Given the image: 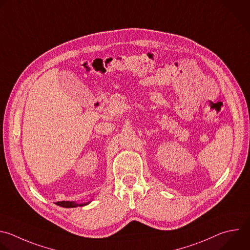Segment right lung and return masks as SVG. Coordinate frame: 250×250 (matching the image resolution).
Segmentation results:
<instances>
[{
    "label": "right lung",
    "mask_w": 250,
    "mask_h": 250,
    "mask_svg": "<svg viewBox=\"0 0 250 250\" xmlns=\"http://www.w3.org/2000/svg\"><path fill=\"white\" fill-rule=\"evenodd\" d=\"M91 201L89 202H86V203H75L74 201H59V202H56L57 205L61 206V207H64V208H73V207H77V206H85L87 204H89Z\"/></svg>",
    "instance_id": "obj_1"
}]
</instances>
